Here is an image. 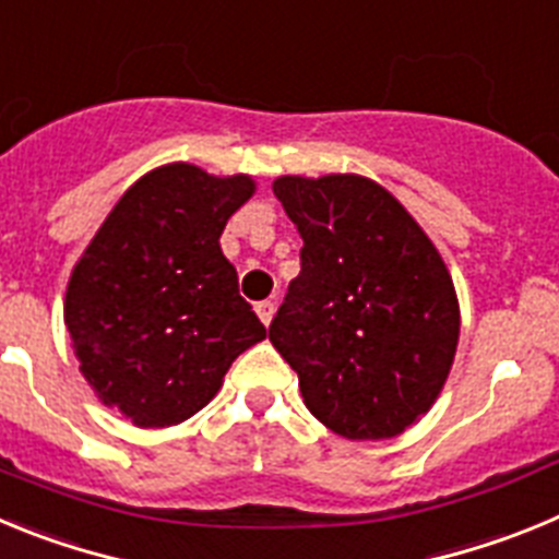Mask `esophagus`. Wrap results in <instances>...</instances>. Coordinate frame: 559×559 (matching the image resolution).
<instances>
[{
	"label": "esophagus",
	"mask_w": 559,
	"mask_h": 559,
	"mask_svg": "<svg viewBox=\"0 0 559 559\" xmlns=\"http://www.w3.org/2000/svg\"><path fill=\"white\" fill-rule=\"evenodd\" d=\"M255 314H259V320L264 325L273 323V317H275V304H273V300H261V304H255Z\"/></svg>",
	"instance_id": "obj_1"
}]
</instances>
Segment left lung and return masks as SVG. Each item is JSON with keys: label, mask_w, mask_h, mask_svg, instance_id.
Here are the masks:
<instances>
[{"label": "left lung", "mask_w": 559, "mask_h": 559, "mask_svg": "<svg viewBox=\"0 0 559 559\" xmlns=\"http://www.w3.org/2000/svg\"><path fill=\"white\" fill-rule=\"evenodd\" d=\"M273 192L304 250L270 342L334 435L399 437L431 409L454 365L460 300L445 261L370 178L281 175Z\"/></svg>", "instance_id": "8db88e82"}]
</instances>
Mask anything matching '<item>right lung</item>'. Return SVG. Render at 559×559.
<instances>
[{
	"label": "right lung",
	"instance_id": "add662e5",
	"mask_svg": "<svg viewBox=\"0 0 559 559\" xmlns=\"http://www.w3.org/2000/svg\"><path fill=\"white\" fill-rule=\"evenodd\" d=\"M253 192L250 175L164 164L119 198L69 275L63 323L80 373L139 429L189 420L267 336L219 248Z\"/></svg>",
	"mask_w": 559,
	"mask_h": 559
}]
</instances>
